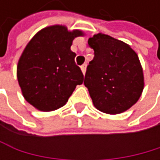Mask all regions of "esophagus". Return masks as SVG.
<instances>
[{
  "label": "esophagus",
  "mask_w": 160,
  "mask_h": 160,
  "mask_svg": "<svg viewBox=\"0 0 160 160\" xmlns=\"http://www.w3.org/2000/svg\"><path fill=\"white\" fill-rule=\"evenodd\" d=\"M81 69H82V73H83V75H84L85 72H86V64L82 65V66H81Z\"/></svg>",
  "instance_id": "obj_1"
}]
</instances>
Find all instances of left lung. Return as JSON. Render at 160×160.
<instances>
[{"instance_id": "8db88e82", "label": "left lung", "mask_w": 160, "mask_h": 160, "mask_svg": "<svg viewBox=\"0 0 160 160\" xmlns=\"http://www.w3.org/2000/svg\"><path fill=\"white\" fill-rule=\"evenodd\" d=\"M94 58L87 66L84 85L95 108L108 114L128 110L138 101L144 76L136 52L123 41L98 33L88 39Z\"/></svg>"}]
</instances>
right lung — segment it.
<instances>
[{"instance_id":"right-lung-1","label":"right lung","mask_w":160,"mask_h":160,"mask_svg":"<svg viewBox=\"0 0 160 160\" xmlns=\"http://www.w3.org/2000/svg\"><path fill=\"white\" fill-rule=\"evenodd\" d=\"M82 35L65 26L41 29L28 42L17 65V78L24 98L41 111L56 110L68 102L83 82L71 51L73 40Z\"/></svg>"}]
</instances>
